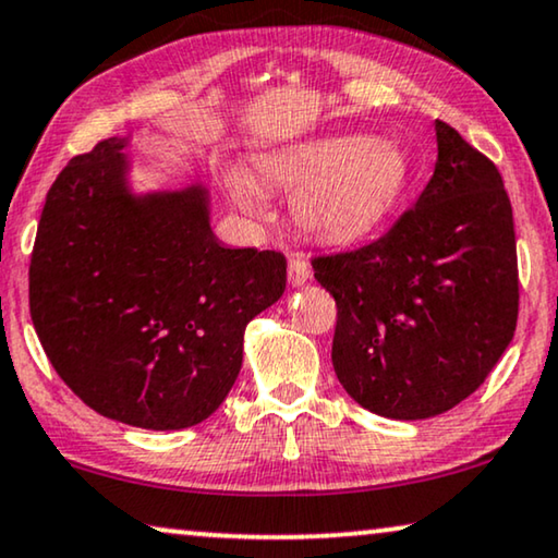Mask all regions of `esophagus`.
I'll return each mask as SVG.
<instances>
[{
    "mask_svg": "<svg viewBox=\"0 0 558 558\" xmlns=\"http://www.w3.org/2000/svg\"><path fill=\"white\" fill-rule=\"evenodd\" d=\"M311 265L303 260V257H290V263H288V280H290V286H305V282L311 280Z\"/></svg>",
    "mask_w": 558,
    "mask_h": 558,
    "instance_id": "esophagus-1",
    "label": "esophagus"
}]
</instances>
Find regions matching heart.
Instances as JSON below:
<instances>
[{
    "label": "heart",
    "mask_w": 558,
    "mask_h": 558,
    "mask_svg": "<svg viewBox=\"0 0 558 558\" xmlns=\"http://www.w3.org/2000/svg\"><path fill=\"white\" fill-rule=\"evenodd\" d=\"M265 186L293 192V217L311 238L347 242L389 217L410 184V156L397 141L331 133L298 141L257 159ZM227 186L247 211H263V190L232 169Z\"/></svg>",
    "instance_id": "heart-1"
}]
</instances>
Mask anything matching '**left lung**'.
<instances>
[{
    "mask_svg": "<svg viewBox=\"0 0 558 558\" xmlns=\"http://www.w3.org/2000/svg\"><path fill=\"white\" fill-rule=\"evenodd\" d=\"M435 174L381 238L313 257L336 301L333 368L364 410L427 420L485 381L513 339V209L496 163L435 121Z\"/></svg>",
    "mask_w": 558,
    "mask_h": 558,
    "instance_id": "8db88e82",
    "label": "left lung"
}]
</instances>
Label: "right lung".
I'll use <instances>...</instances> for the list:
<instances>
[{
  "mask_svg": "<svg viewBox=\"0 0 558 558\" xmlns=\"http://www.w3.org/2000/svg\"><path fill=\"white\" fill-rule=\"evenodd\" d=\"M123 146L100 141L47 192L29 316L54 372L90 410L184 429L225 402L245 326L286 290V257L219 245L202 186L133 197Z\"/></svg>",
  "mask_w": 558,
  "mask_h": 558,
  "instance_id": "add662e5",
  "label": "right lung"
}]
</instances>
